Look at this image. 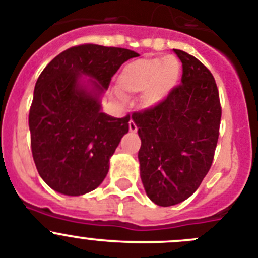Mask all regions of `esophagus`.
Returning a JSON list of instances; mask_svg holds the SVG:
<instances>
[{"mask_svg":"<svg viewBox=\"0 0 258 258\" xmlns=\"http://www.w3.org/2000/svg\"><path fill=\"white\" fill-rule=\"evenodd\" d=\"M128 128L130 132H132V134H135V132L138 131V126H136V123H135L134 120H130L128 122Z\"/></svg>","mask_w":258,"mask_h":258,"instance_id":"34e87169","label":"esophagus"}]
</instances>
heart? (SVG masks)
I'll use <instances>...</instances> for the list:
<instances>
[{
	"mask_svg": "<svg viewBox=\"0 0 258 258\" xmlns=\"http://www.w3.org/2000/svg\"><path fill=\"white\" fill-rule=\"evenodd\" d=\"M180 74V62L173 56L134 60L118 76L117 99L123 101L124 96L143 92V106L154 108L175 89Z\"/></svg>",
	"mask_w": 258,
	"mask_h": 258,
	"instance_id": "heart-1",
	"label": "heart"
}]
</instances>
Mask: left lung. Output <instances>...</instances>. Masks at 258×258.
Returning <instances> with one entry per match:
<instances>
[{
    "mask_svg": "<svg viewBox=\"0 0 258 258\" xmlns=\"http://www.w3.org/2000/svg\"><path fill=\"white\" fill-rule=\"evenodd\" d=\"M173 51L182 62V83L159 105L132 114L141 139L144 189L162 207L184 202L202 184L212 164L221 120L211 72L185 51Z\"/></svg>",
    "mask_w": 258,
    "mask_h": 258,
    "instance_id": "1",
    "label": "left lung"
}]
</instances>
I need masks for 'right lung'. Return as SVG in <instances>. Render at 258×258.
<instances>
[{"label": "right lung", "mask_w": 258, "mask_h": 258, "mask_svg": "<svg viewBox=\"0 0 258 258\" xmlns=\"http://www.w3.org/2000/svg\"><path fill=\"white\" fill-rule=\"evenodd\" d=\"M136 56L127 48L87 43L62 51L39 74L29 110L32 154L55 191L83 196L104 181L130 115L104 113L101 96L119 67Z\"/></svg>", "instance_id": "1"}]
</instances>
